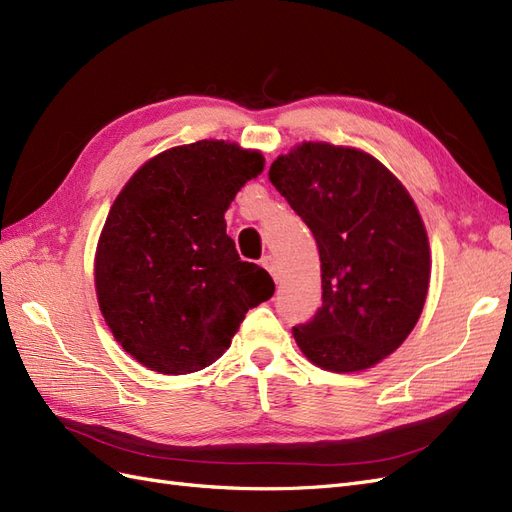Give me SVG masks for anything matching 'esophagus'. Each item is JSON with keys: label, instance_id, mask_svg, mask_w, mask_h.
<instances>
[{"label": "esophagus", "instance_id": "1", "mask_svg": "<svg viewBox=\"0 0 512 512\" xmlns=\"http://www.w3.org/2000/svg\"><path fill=\"white\" fill-rule=\"evenodd\" d=\"M262 267H265L275 282H280V265H277V258L275 256H265L260 260Z\"/></svg>", "mask_w": 512, "mask_h": 512}]
</instances>
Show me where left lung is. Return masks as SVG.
Returning a JSON list of instances; mask_svg holds the SVG:
<instances>
[{"instance_id":"left-lung-1","label":"left lung","mask_w":512,"mask_h":512,"mask_svg":"<svg viewBox=\"0 0 512 512\" xmlns=\"http://www.w3.org/2000/svg\"><path fill=\"white\" fill-rule=\"evenodd\" d=\"M269 179L312 230L322 305L292 327L301 352L331 371H361L397 350L423 312L429 241L414 200L369 153L303 143Z\"/></svg>"}]
</instances>
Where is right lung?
Instances as JSON below:
<instances>
[{
  "label": "right lung",
  "mask_w": 512,
  "mask_h": 512,
  "mask_svg": "<svg viewBox=\"0 0 512 512\" xmlns=\"http://www.w3.org/2000/svg\"><path fill=\"white\" fill-rule=\"evenodd\" d=\"M265 160L198 141L149 160L108 211L96 292L123 350L160 374L205 369L230 346L247 309L273 297L271 275L239 258L224 213Z\"/></svg>",
  "instance_id": "1"
}]
</instances>
